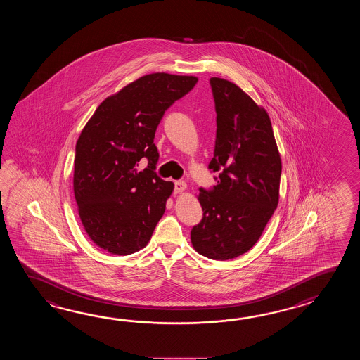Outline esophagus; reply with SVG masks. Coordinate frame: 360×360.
I'll list each match as a JSON object with an SVG mask.
<instances>
[{
    "mask_svg": "<svg viewBox=\"0 0 360 360\" xmlns=\"http://www.w3.org/2000/svg\"><path fill=\"white\" fill-rule=\"evenodd\" d=\"M185 189H186V184L181 181V180L175 181V188H174L175 193H181V191H185Z\"/></svg>",
    "mask_w": 360,
    "mask_h": 360,
    "instance_id": "34e87169",
    "label": "esophagus"
}]
</instances>
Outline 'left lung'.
<instances>
[{
	"label": "left lung",
	"mask_w": 360,
	"mask_h": 360,
	"mask_svg": "<svg viewBox=\"0 0 360 360\" xmlns=\"http://www.w3.org/2000/svg\"><path fill=\"white\" fill-rule=\"evenodd\" d=\"M210 84L217 130L208 169L217 185L199 188L203 217L191 239L197 252L224 261L261 237L278 206L282 162L265 109L226 79L212 77Z\"/></svg>",
	"instance_id": "obj_1"
}]
</instances>
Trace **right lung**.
Instances as JSON below:
<instances>
[{
    "label": "right lung",
    "mask_w": 360,
    "mask_h": 360,
    "mask_svg": "<svg viewBox=\"0 0 360 360\" xmlns=\"http://www.w3.org/2000/svg\"><path fill=\"white\" fill-rule=\"evenodd\" d=\"M198 82L193 76L140 77L100 104L76 144L73 189L95 245L113 255L144 248L174 184L157 175L154 136L165 112ZM143 158L148 166L137 169Z\"/></svg>",
    "instance_id": "add662e5"
}]
</instances>
